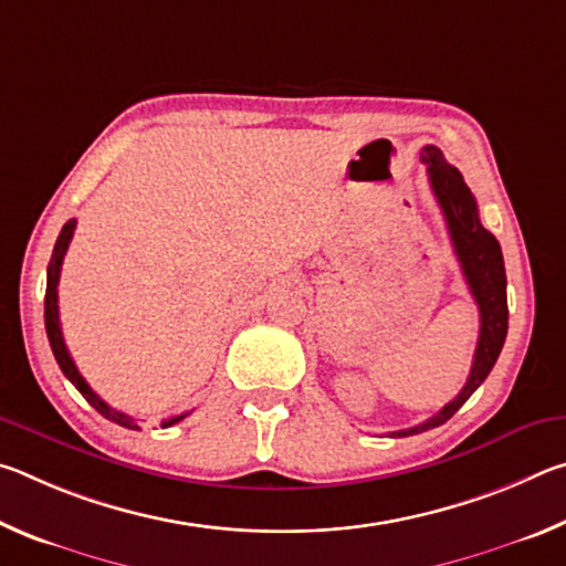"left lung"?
Listing matches in <instances>:
<instances>
[{
  "mask_svg": "<svg viewBox=\"0 0 566 566\" xmlns=\"http://www.w3.org/2000/svg\"><path fill=\"white\" fill-rule=\"evenodd\" d=\"M421 161L427 165L429 185L437 197L439 207H442L449 239H452L457 262L462 266V274L467 280L469 292H472L474 302L479 306V342L472 361V371H469L467 385L462 391L437 411L434 417L421 421L417 427L399 429L391 432V437H409L427 432L444 424L452 419L459 407L474 395L476 387L490 377L496 357L504 347L506 327H510V310H506V274H504V256L502 247L496 242L492 232H486L479 222V209L474 202V195L464 185V177L459 169L449 165L434 145H427L421 149Z\"/></svg>",
  "mask_w": 566,
  "mask_h": 566,
  "instance_id": "8db88e82",
  "label": "left lung"
}]
</instances>
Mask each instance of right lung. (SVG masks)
Returning <instances> with one entry per match:
<instances>
[{
  "label": "right lung",
  "instance_id": "right-lung-1",
  "mask_svg": "<svg viewBox=\"0 0 566 566\" xmlns=\"http://www.w3.org/2000/svg\"><path fill=\"white\" fill-rule=\"evenodd\" d=\"M74 227H76V219H70L62 227L60 237H56V244H54V252H52V260L50 266H46V294H44V327H46V337H50V347L54 352V359L60 364V369L64 371V377L72 381V385L80 389V395L90 401V405L99 411L104 419L114 421V424L119 427H127V429H139L137 421L132 417L122 415V411L112 409L107 401L97 397V391H94L84 377L80 375V369H76V364L72 359L70 349H66L64 337H62V324H60V304H56V286H60V272H62V262H64V254L66 249H70V242L74 237ZM187 415H179V417H169L161 421V427H171L177 424V421L185 419Z\"/></svg>",
  "mask_w": 566,
  "mask_h": 566
}]
</instances>
